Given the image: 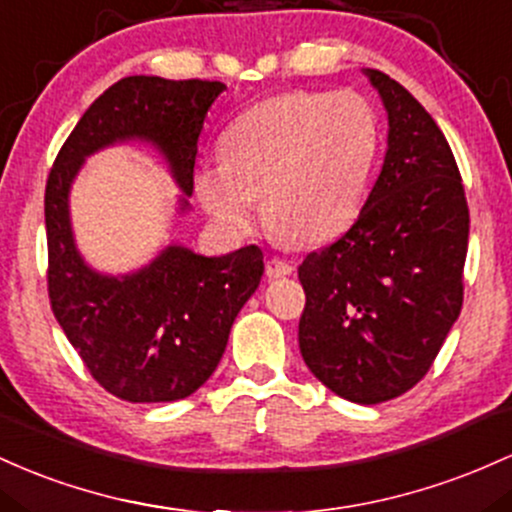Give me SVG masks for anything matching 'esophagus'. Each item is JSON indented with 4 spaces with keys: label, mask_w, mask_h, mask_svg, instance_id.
Wrapping results in <instances>:
<instances>
[{
    "label": "esophagus",
    "mask_w": 512,
    "mask_h": 512,
    "mask_svg": "<svg viewBox=\"0 0 512 512\" xmlns=\"http://www.w3.org/2000/svg\"><path fill=\"white\" fill-rule=\"evenodd\" d=\"M295 268H292V263L283 261V258H271V261L266 263V275L268 278H285V275H290Z\"/></svg>",
    "instance_id": "obj_1"
}]
</instances>
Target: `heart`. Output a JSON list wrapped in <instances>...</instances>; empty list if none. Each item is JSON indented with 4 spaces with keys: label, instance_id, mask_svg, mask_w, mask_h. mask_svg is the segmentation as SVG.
I'll use <instances>...</instances> for the list:
<instances>
[{
    "label": "heart",
    "instance_id": "obj_1",
    "mask_svg": "<svg viewBox=\"0 0 512 512\" xmlns=\"http://www.w3.org/2000/svg\"><path fill=\"white\" fill-rule=\"evenodd\" d=\"M380 130L353 91H295L256 103L222 137V164H203L195 195L220 227L246 234L258 205L275 237H341L365 203Z\"/></svg>",
    "mask_w": 512,
    "mask_h": 512
}]
</instances>
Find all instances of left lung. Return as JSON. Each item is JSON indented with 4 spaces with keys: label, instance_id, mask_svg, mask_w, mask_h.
<instances>
[{
    "label": "left lung",
    "instance_id": "8db88e82",
    "mask_svg": "<svg viewBox=\"0 0 512 512\" xmlns=\"http://www.w3.org/2000/svg\"><path fill=\"white\" fill-rule=\"evenodd\" d=\"M365 74L387 108V154L353 227L297 268L300 350L333 394L382 404L426 377L459 317L469 208L438 123L389 74Z\"/></svg>",
    "mask_w": 512,
    "mask_h": 512
}]
</instances>
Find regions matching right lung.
<instances>
[{
  "mask_svg": "<svg viewBox=\"0 0 512 512\" xmlns=\"http://www.w3.org/2000/svg\"><path fill=\"white\" fill-rule=\"evenodd\" d=\"M225 89L203 79H120L86 108L50 169V307L91 377L132 404L186 399L208 382L239 309L261 283L263 251L251 244L227 256H200L171 244L137 273H96L72 237V181L89 154L145 140L164 154L179 188L191 195L198 135ZM181 210H188L186 198Z\"/></svg>",
  "mask_w": 512,
  "mask_h": 512,
  "instance_id": "1",
  "label": "right lung"
}]
</instances>
